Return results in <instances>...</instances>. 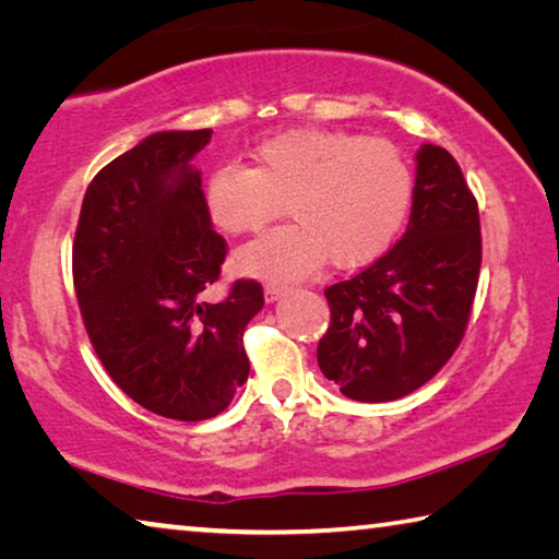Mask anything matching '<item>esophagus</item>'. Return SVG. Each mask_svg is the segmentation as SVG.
Segmentation results:
<instances>
[{"instance_id":"esophagus-1","label":"esophagus","mask_w":559,"mask_h":559,"mask_svg":"<svg viewBox=\"0 0 559 559\" xmlns=\"http://www.w3.org/2000/svg\"><path fill=\"white\" fill-rule=\"evenodd\" d=\"M286 290H288V286H283V283H266V288H263V296H266L269 302H273V300H278Z\"/></svg>"}]
</instances>
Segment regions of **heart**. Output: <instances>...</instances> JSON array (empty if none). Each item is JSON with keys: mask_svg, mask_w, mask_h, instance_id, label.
<instances>
[{"mask_svg": "<svg viewBox=\"0 0 559 559\" xmlns=\"http://www.w3.org/2000/svg\"><path fill=\"white\" fill-rule=\"evenodd\" d=\"M249 169L216 167L204 210L222 234H259L281 204L293 224L239 251L236 266L259 278H298L330 259L359 269L380 259L402 231L414 175L400 147L345 130L276 132L249 153Z\"/></svg>", "mask_w": 559, "mask_h": 559, "instance_id": "1", "label": "heart"}]
</instances>
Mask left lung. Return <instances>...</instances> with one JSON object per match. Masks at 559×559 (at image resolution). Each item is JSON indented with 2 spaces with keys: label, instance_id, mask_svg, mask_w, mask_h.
<instances>
[{
  "label": "left lung",
  "instance_id": "8db88e82",
  "mask_svg": "<svg viewBox=\"0 0 559 559\" xmlns=\"http://www.w3.org/2000/svg\"><path fill=\"white\" fill-rule=\"evenodd\" d=\"M480 271L478 202L449 150L416 153L412 216L400 241L325 288L318 365L357 402H392L427 384L466 333Z\"/></svg>",
  "mask_w": 559,
  "mask_h": 559
}]
</instances>
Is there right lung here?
<instances>
[{
  "label": "right lung",
  "instance_id": "add662e5",
  "mask_svg": "<svg viewBox=\"0 0 559 559\" xmlns=\"http://www.w3.org/2000/svg\"><path fill=\"white\" fill-rule=\"evenodd\" d=\"M212 130L153 132L93 177L73 239V286L103 367L132 402L177 421L224 412L249 377L243 328L261 283L210 300L226 259L189 165Z\"/></svg>",
  "mask_w": 559,
  "mask_h": 559
}]
</instances>
